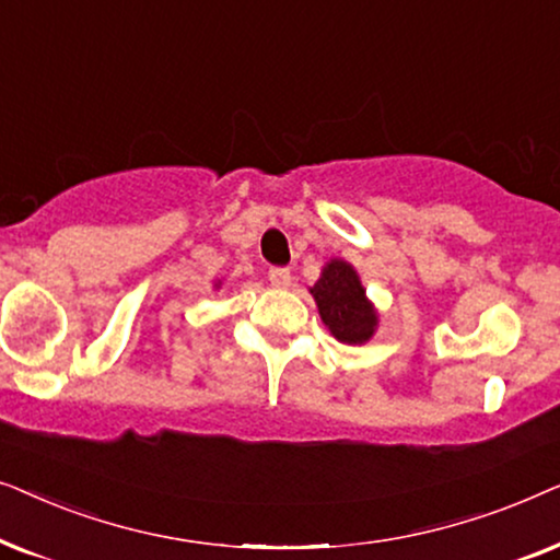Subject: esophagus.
<instances>
[{
  "instance_id": "obj_1",
  "label": "esophagus",
  "mask_w": 560,
  "mask_h": 560,
  "mask_svg": "<svg viewBox=\"0 0 560 560\" xmlns=\"http://www.w3.org/2000/svg\"><path fill=\"white\" fill-rule=\"evenodd\" d=\"M267 278H270L275 288H288L290 285V270H288V267H270V270H267Z\"/></svg>"
}]
</instances>
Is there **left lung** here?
Instances as JSON below:
<instances>
[{
    "label": "left lung",
    "instance_id": "8db88e82",
    "mask_svg": "<svg viewBox=\"0 0 560 560\" xmlns=\"http://www.w3.org/2000/svg\"><path fill=\"white\" fill-rule=\"evenodd\" d=\"M316 298L318 313L336 339L343 343H364L377 326V313L364 298L354 267L343 259H331L324 267V275L311 288Z\"/></svg>",
    "mask_w": 560,
    "mask_h": 560
}]
</instances>
